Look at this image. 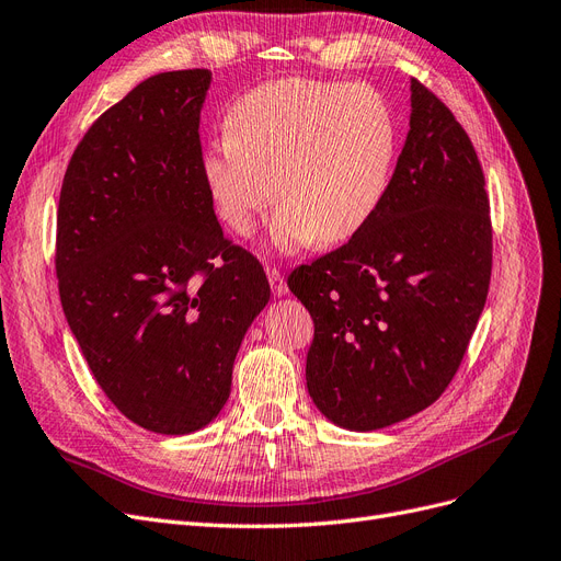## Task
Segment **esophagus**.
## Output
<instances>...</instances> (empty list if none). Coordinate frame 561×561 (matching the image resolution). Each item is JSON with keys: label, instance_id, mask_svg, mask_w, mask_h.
Here are the masks:
<instances>
[{"label": "esophagus", "instance_id": "esophagus-1", "mask_svg": "<svg viewBox=\"0 0 561 561\" xmlns=\"http://www.w3.org/2000/svg\"><path fill=\"white\" fill-rule=\"evenodd\" d=\"M265 275H267V282H270V288H273L275 296H286L288 286L284 282V275L279 273L277 267H265Z\"/></svg>", "mask_w": 561, "mask_h": 561}]
</instances>
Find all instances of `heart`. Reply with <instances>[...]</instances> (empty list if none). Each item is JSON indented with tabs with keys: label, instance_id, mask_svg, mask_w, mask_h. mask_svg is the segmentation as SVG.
<instances>
[{
	"label": "heart",
	"instance_id": "obj_1",
	"mask_svg": "<svg viewBox=\"0 0 561 561\" xmlns=\"http://www.w3.org/2000/svg\"><path fill=\"white\" fill-rule=\"evenodd\" d=\"M224 134L201 159L207 196L236 236L252 233L275 198L270 231L282 249L358 236L377 215L398 157L388 101L363 82H263L228 106Z\"/></svg>",
	"mask_w": 561,
	"mask_h": 561
}]
</instances>
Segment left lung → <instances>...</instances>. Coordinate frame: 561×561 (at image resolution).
Segmentation results:
<instances>
[{
    "label": "left lung",
    "mask_w": 561,
    "mask_h": 561,
    "mask_svg": "<svg viewBox=\"0 0 561 561\" xmlns=\"http://www.w3.org/2000/svg\"><path fill=\"white\" fill-rule=\"evenodd\" d=\"M409 127L377 215L288 275L314 319L307 390L346 430H379L437 402L490 288V201L467 131L416 78Z\"/></svg>",
    "instance_id": "left-lung-1"
}]
</instances>
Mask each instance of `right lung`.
I'll return each instance as SVG.
<instances>
[{
    "label": "right lung",
    "instance_id": "right-lung-1",
    "mask_svg": "<svg viewBox=\"0 0 561 561\" xmlns=\"http://www.w3.org/2000/svg\"><path fill=\"white\" fill-rule=\"evenodd\" d=\"M210 80L207 69L142 80L82 136L59 192L55 273L71 333L106 398L159 434L217 416L270 300L203 182Z\"/></svg>",
    "mask_w": 561,
    "mask_h": 561
}]
</instances>
